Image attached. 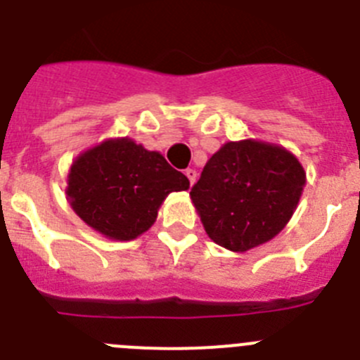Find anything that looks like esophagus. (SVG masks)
Masks as SVG:
<instances>
[{
	"label": "esophagus",
	"mask_w": 360,
	"mask_h": 360,
	"mask_svg": "<svg viewBox=\"0 0 360 360\" xmlns=\"http://www.w3.org/2000/svg\"><path fill=\"white\" fill-rule=\"evenodd\" d=\"M184 174H186V177H188V181H190V186L193 183H195V179H197V172L193 169H186L184 170Z\"/></svg>",
	"instance_id": "esophagus-1"
}]
</instances>
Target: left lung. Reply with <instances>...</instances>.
Masks as SVG:
<instances>
[{"label": "left lung", "instance_id": "1", "mask_svg": "<svg viewBox=\"0 0 360 360\" xmlns=\"http://www.w3.org/2000/svg\"><path fill=\"white\" fill-rule=\"evenodd\" d=\"M305 172L297 158L270 143L229 142L210 158L191 186L207 236L245 252L281 233L297 207Z\"/></svg>", "mask_w": 360, "mask_h": 360}]
</instances>
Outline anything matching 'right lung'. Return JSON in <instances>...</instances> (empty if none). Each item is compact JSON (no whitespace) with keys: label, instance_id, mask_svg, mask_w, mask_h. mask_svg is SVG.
<instances>
[{"label":"right lung","instance_id":"1","mask_svg":"<svg viewBox=\"0 0 360 360\" xmlns=\"http://www.w3.org/2000/svg\"><path fill=\"white\" fill-rule=\"evenodd\" d=\"M190 181L160 153L131 140H108L74 161L67 195L90 227L112 240L146 233L170 191L188 190Z\"/></svg>","mask_w":360,"mask_h":360}]
</instances>
